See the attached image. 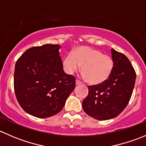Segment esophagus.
Segmentation results:
<instances>
[{"instance_id": "esophagus-1", "label": "esophagus", "mask_w": 146, "mask_h": 146, "mask_svg": "<svg viewBox=\"0 0 146 146\" xmlns=\"http://www.w3.org/2000/svg\"><path fill=\"white\" fill-rule=\"evenodd\" d=\"M76 85H80V84H82V82L80 81V80H76Z\"/></svg>"}]
</instances>
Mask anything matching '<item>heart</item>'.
<instances>
[{
	"mask_svg": "<svg viewBox=\"0 0 146 146\" xmlns=\"http://www.w3.org/2000/svg\"><path fill=\"white\" fill-rule=\"evenodd\" d=\"M81 66L82 76L90 84L100 85L110 78L114 61L111 56L99 50L82 46L69 52L63 61L64 70L69 75L78 71Z\"/></svg>",
	"mask_w": 146,
	"mask_h": 146,
	"instance_id": "obj_1",
	"label": "heart"
}]
</instances>
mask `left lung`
<instances>
[{
    "label": "left lung",
    "mask_w": 146,
    "mask_h": 146,
    "mask_svg": "<svg viewBox=\"0 0 146 146\" xmlns=\"http://www.w3.org/2000/svg\"><path fill=\"white\" fill-rule=\"evenodd\" d=\"M114 68L110 78L100 85L88 86V95L82 101V109L90 117L108 120L119 115L131 97L136 72L129 58L111 50Z\"/></svg>",
    "instance_id": "8db88e82"
}]
</instances>
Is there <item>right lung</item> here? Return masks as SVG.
I'll use <instances>...</instances> for the list:
<instances>
[{
    "label": "right lung",
    "mask_w": 146,
    "mask_h": 146,
    "mask_svg": "<svg viewBox=\"0 0 146 146\" xmlns=\"http://www.w3.org/2000/svg\"><path fill=\"white\" fill-rule=\"evenodd\" d=\"M59 48L60 45L50 44L32 47L15 64L16 98L34 117L47 118L58 114L76 87V78L63 70Z\"/></svg>",
    "instance_id": "1"
}]
</instances>
